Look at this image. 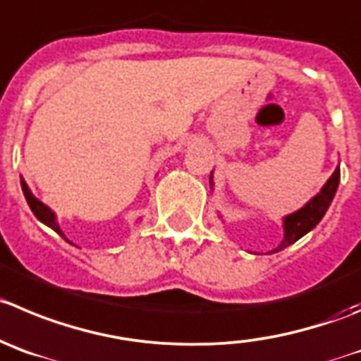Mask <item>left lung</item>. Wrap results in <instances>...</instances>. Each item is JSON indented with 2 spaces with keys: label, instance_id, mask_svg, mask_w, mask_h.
Returning a JSON list of instances; mask_svg holds the SVG:
<instances>
[{
  "label": "left lung",
  "instance_id": "left-lung-1",
  "mask_svg": "<svg viewBox=\"0 0 361 361\" xmlns=\"http://www.w3.org/2000/svg\"><path fill=\"white\" fill-rule=\"evenodd\" d=\"M338 181H340V169L336 167L335 173H333L331 178L326 181V185L322 187V190L319 192L317 196L313 197L312 201H308L301 210L294 212V214L287 215V217L283 219L285 238H283L281 244H279L276 249H272L271 252H278L281 251V249L287 247V245L294 244V242L299 240L302 235H306L310 230H313V228L317 226L319 221L324 217L326 210H328V207L331 204L333 196H335L336 188H338ZM210 183L214 185L212 176H210Z\"/></svg>",
  "mask_w": 361,
  "mask_h": 361
}]
</instances>
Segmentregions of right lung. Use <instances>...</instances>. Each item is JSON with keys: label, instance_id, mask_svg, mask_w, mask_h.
<instances>
[{"label": "right lung", "instance_id": "1", "mask_svg": "<svg viewBox=\"0 0 361 361\" xmlns=\"http://www.w3.org/2000/svg\"><path fill=\"white\" fill-rule=\"evenodd\" d=\"M21 187H23V192H25V197H26V201H28L30 208H32L33 215H35V217L39 219L40 222H44V224H46V226H49V228H51V230H55L56 233H59V235H62V237H63L62 230H60V226H59V222H56V217H55V214H53V212L49 210V208L46 207V204H44V203H40V201L37 200L35 196H33L32 192H30L28 185L25 183V180H23V178H21Z\"/></svg>", "mask_w": 361, "mask_h": 361}]
</instances>
